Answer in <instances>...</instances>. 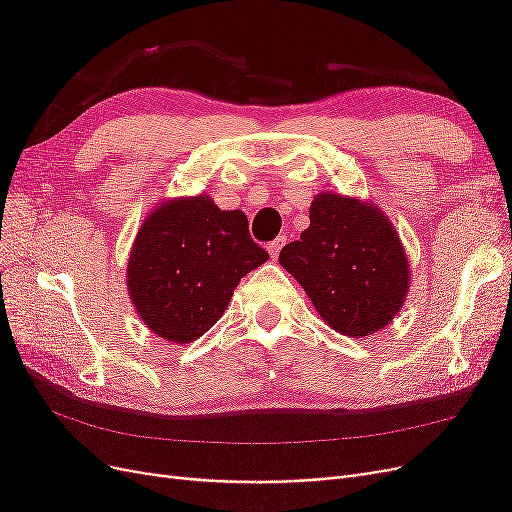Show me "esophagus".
Wrapping results in <instances>:
<instances>
[{"instance_id":"esophagus-1","label":"esophagus","mask_w":512,"mask_h":512,"mask_svg":"<svg viewBox=\"0 0 512 512\" xmlns=\"http://www.w3.org/2000/svg\"><path fill=\"white\" fill-rule=\"evenodd\" d=\"M286 245V237H277L275 241H271L269 243V254H271V258L273 260H277V256H280V252H282V247Z\"/></svg>"}]
</instances>
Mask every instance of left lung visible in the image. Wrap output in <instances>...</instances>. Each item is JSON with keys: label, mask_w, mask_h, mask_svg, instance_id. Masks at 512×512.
Listing matches in <instances>:
<instances>
[{"label": "left lung", "mask_w": 512, "mask_h": 512, "mask_svg": "<svg viewBox=\"0 0 512 512\" xmlns=\"http://www.w3.org/2000/svg\"><path fill=\"white\" fill-rule=\"evenodd\" d=\"M280 265L320 318L348 337L389 327L410 290V262L393 222L356 196L316 194L309 226L280 252Z\"/></svg>", "instance_id": "left-lung-1"}]
</instances>
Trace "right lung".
Returning <instances> with one entry per match:
<instances>
[{
	"instance_id": "add662e5",
	"label": "right lung",
	"mask_w": 512,
	"mask_h": 512,
	"mask_svg": "<svg viewBox=\"0 0 512 512\" xmlns=\"http://www.w3.org/2000/svg\"><path fill=\"white\" fill-rule=\"evenodd\" d=\"M267 260L243 211H222L207 194L164 198L136 232L126 284L151 333L190 344L222 318L241 277Z\"/></svg>"
}]
</instances>
